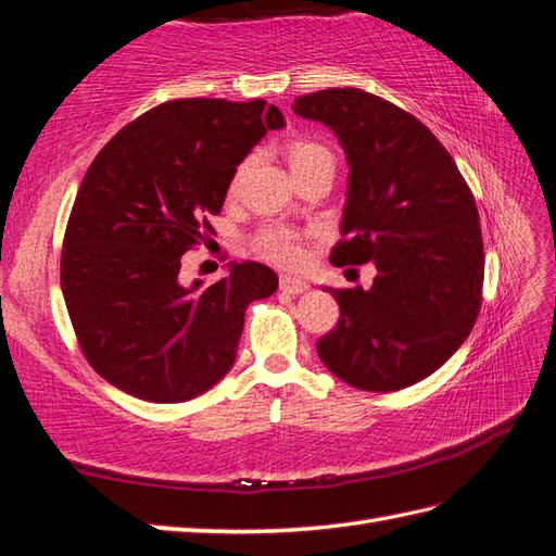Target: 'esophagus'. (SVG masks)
<instances>
[{"label": "esophagus", "instance_id": "obj_1", "mask_svg": "<svg viewBox=\"0 0 556 556\" xmlns=\"http://www.w3.org/2000/svg\"><path fill=\"white\" fill-rule=\"evenodd\" d=\"M280 290L288 292V294H302L309 290V286L302 278H294V276H282L280 278Z\"/></svg>", "mask_w": 556, "mask_h": 556}]
</instances>
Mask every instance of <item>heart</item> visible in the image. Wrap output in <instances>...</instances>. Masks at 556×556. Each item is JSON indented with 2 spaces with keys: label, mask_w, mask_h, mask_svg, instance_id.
<instances>
[{
  "label": "heart",
  "mask_w": 556,
  "mask_h": 556,
  "mask_svg": "<svg viewBox=\"0 0 556 556\" xmlns=\"http://www.w3.org/2000/svg\"><path fill=\"white\" fill-rule=\"evenodd\" d=\"M288 159H290V168L300 170V168H309L318 164H328L332 166V156L326 150L324 144L312 142V140H298L288 147ZM258 250H262L268 258H274L276 264L282 266H298L304 258L302 250V240L298 232H292L288 228H268L258 236Z\"/></svg>",
  "instance_id": "1"
}]
</instances>
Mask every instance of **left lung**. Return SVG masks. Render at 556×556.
Returning a JSON list of instances; mask_svg holds the SVG:
<instances>
[{"label": "left lung", "mask_w": 556, "mask_h": 556, "mask_svg": "<svg viewBox=\"0 0 556 556\" xmlns=\"http://www.w3.org/2000/svg\"><path fill=\"white\" fill-rule=\"evenodd\" d=\"M348 156V200L330 262H374L371 290H328L340 320L316 350L352 388L394 392L435 374L471 332L483 292L478 208L450 152L421 121L356 88L302 94Z\"/></svg>", "instance_id": "1"}]
</instances>
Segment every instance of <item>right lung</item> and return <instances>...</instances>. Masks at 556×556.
I'll return each mask as SVG.
<instances>
[{"label": "right lung", "instance_id": "right-lung-1", "mask_svg": "<svg viewBox=\"0 0 556 556\" xmlns=\"http://www.w3.org/2000/svg\"><path fill=\"white\" fill-rule=\"evenodd\" d=\"M282 126L264 100L192 97L150 109L94 156L66 226L61 290L85 356L114 388L188 402L236 364L244 309L278 276L230 262L214 286H185L180 256L212 230L242 159Z\"/></svg>", "mask_w": 556, "mask_h": 556}]
</instances>
